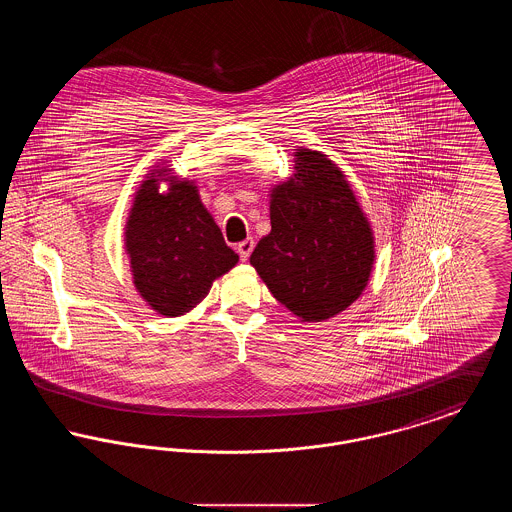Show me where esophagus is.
<instances>
[{"label":"esophagus","instance_id":"esophagus-1","mask_svg":"<svg viewBox=\"0 0 512 512\" xmlns=\"http://www.w3.org/2000/svg\"><path fill=\"white\" fill-rule=\"evenodd\" d=\"M253 247H255V242H253V238H247L244 240L242 244H238V253H240V259L242 261H247L249 259V255H251V251H253Z\"/></svg>","mask_w":512,"mask_h":512}]
</instances>
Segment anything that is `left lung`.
Returning a JSON list of instances; mask_svg holds the SVG:
<instances>
[{
	"label": "left lung",
	"instance_id": "1",
	"mask_svg": "<svg viewBox=\"0 0 512 512\" xmlns=\"http://www.w3.org/2000/svg\"><path fill=\"white\" fill-rule=\"evenodd\" d=\"M295 171L270 190V234L249 263L301 322H322L365 292L374 234L340 167L299 147Z\"/></svg>",
	"mask_w": 512,
	"mask_h": 512
}]
</instances>
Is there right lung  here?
Here are the masks:
<instances>
[{
	"label": "right lung",
	"instance_id": "1",
	"mask_svg": "<svg viewBox=\"0 0 512 512\" xmlns=\"http://www.w3.org/2000/svg\"><path fill=\"white\" fill-rule=\"evenodd\" d=\"M168 192H160V184ZM124 249L136 292L163 317H180L201 303L213 282L236 267L194 180L155 167L134 194L124 226Z\"/></svg>",
	"mask_w": 512,
	"mask_h": 512
}]
</instances>
